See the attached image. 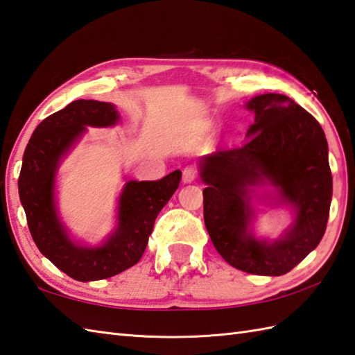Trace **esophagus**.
Segmentation results:
<instances>
[{
  "label": "esophagus",
  "mask_w": 355,
  "mask_h": 355,
  "mask_svg": "<svg viewBox=\"0 0 355 355\" xmlns=\"http://www.w3.org/2000/svg\"><path fill=\"white\" fill-rule=\"evenodd\" d=\"M198 178V168L194 167V165H188V167L184 168L182 171V180L185 184H190L193 180H196Z\"/></svg>",
  "instance_id": "obj_1"
}]
</instances>
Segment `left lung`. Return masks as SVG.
I'll return each instance as SVG.
<instances>
[{"mask_svg": "<svg viewBox=\"0 0 355 355\" xmlns=\"http://www.w3.org/2000/svg\"><path fill=\"white\" fill-rule=\"evenodd\" d=\"M255 121L248 143L203 156V218L212 244L227 264L252 275L279 277L316 249L324 237L333 196L325 133L316 118L282 94L248 101ZM269 183L297 212L275 242L257 241L248 226L251 193Z\"/></svg>", "mask_w": 355, "mask_h": 355, "instance_id": "1", "label": "left lung"}]
</instances>
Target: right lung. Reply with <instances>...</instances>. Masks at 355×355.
<instances>
[{"instance_id": "obj_1", "label": "right lung", "mask_w": 355, "mask_h": 355, "mask_svg": "<svg viewBox=\"0 0 355 355\" xmlns=\"http://www.w3.org/2000/svg\"><path fill=\"white\" fill-rule=\"evenodd\" d=\"M118 118L112 103L76 100L37 125L22 157L18 188L31 237L58 269L82 282L111 278L139 261L157 214L182 178L175 170L159 180H129L118 200V225L111 237L97 248L71 241L54 200L58 167L86 125L107 128Z\"/></svg>"}]
</instances>
